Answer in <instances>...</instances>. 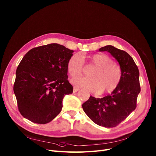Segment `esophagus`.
Segmentation results:
<instances>
[{
    "instance_id": "obj_1",
    "label": "esophagus",
    "mask_w": 156,
    "mask_h": 156,
    "mask_svg": "<svg viewBox=\"0 0 156 156\" xmlns=\"http://www.w3.org/2000/svg\"><path fill=\"white\" fill-rule=\"evenodd\" d=\"M78 90H79V88L74 87V88H73V93H76V92H77Z\"/></svg>"
}]
</instances>
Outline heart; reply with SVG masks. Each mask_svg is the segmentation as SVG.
<instances>
[{"label": "heart", "instance_id": "b5f03b06", "mask_svg": "<svg viewBox=\"0 0 156 156\" xmlns=\"http://www.w3.org/2000/svg\"><path fill=\"white\" fill-rule=\"evenodd\" d=\"M90 63L94 66L91 73V78L78 77L72 80V83L78 87H83L93 91L104 92L115 90L121 78V70L119 65L113 62L109 56L105 54H95L90 59ZM84 60L81 53H76L69 58L67 69L69 74L76 76L81 74Z\"/></svg>", "mask_w": 156, "mask_h": 156}]
</instances>
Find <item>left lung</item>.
<instances>
[{"instance_id": "obj_1", "label": "left lung", "mask_w": 156, "mask_h": 156, "mask_svg": "<svg viewBox=\"0 0 156 156\" xmlns=\"http://www.w3.org/2000/svg\"><path fill=\"white\" fill-rule=\"evenodd\" d=\"M107 51L119 63L121 78L116 88L102 98L90 96L82 105L87 116L96 124L113 127L124 121L136 108V101L140 91L139 72L131 56L127 52L107 45L99 49Z\"/></svg>"}]
</instances>
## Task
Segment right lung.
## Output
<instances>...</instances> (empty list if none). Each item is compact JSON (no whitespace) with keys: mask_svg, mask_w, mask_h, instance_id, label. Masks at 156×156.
I'll return each instance as SVG.
<instances>
[{"mask_svg":"<svg viewBox=\"0 0 156 156\" xmlns=\"http://www.w3.org/2000/svg\"><path fill=\"white\" fill-rule=\"evenodd\" d=\"M73 51L51 44L25 55L17 68L13 85L19 110L25 118L46 124L60 112L64 96L73 90L67 75L68 62Z\"/></svg>","mask_w":156,"mask_h":156,"instance_id":"add662e5","label":"right lung"}]
</instances>
